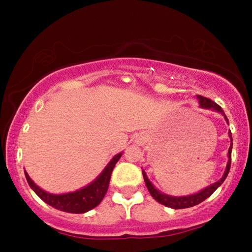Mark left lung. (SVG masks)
I'll return each instance as SVG.
<instances>
[{
  "instance_id": "1",
  "label": "left lung",
  "mask_w": 252,
  "mask_h": 252,
  "mask_svg": "<svg viewBox=\"0 0 252 252\" xmlns=\"http://www.w3.org/2000/svg\"><path fill=\"white\" fill-rule=\"evenodd\" d=\"M197 98L199 101V106H201L202 109L213 110V111L221 113L226 122L228 123V119H227L225 112H223V110L220 108L217 103H215L213 101H211V99L206 98V97H204V96H201V95H197ZM228 135L230 137V147L228 149V154H227V156H228V160H227L225 173H223V175L220 180L215 182V184L210 185L209 187H205L204 189H202L201 191L195 192V194H191L188 196H171V195L164 194V192L158 190V189L155 187L153 184H151V181L149 180V179H148L146 172L142 170L144 182H146V186H147L148 190H149V192H150V195L153 196V197L156 199L158 203H160V204L168 206V208H172V209L191 208V206H195V205L199 204V203H202L203 201H205L206 198L210 197V196H211L213 192L217 190V188H218L219 186H221V184L225 181V179L227 178V175H228V173H229L230 161H232V148H233V139H232V133H230V130L228 132Z\"/></svg>"
}]
</instances>
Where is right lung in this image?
Here are the masks:
<instances>
[{"label":"right lung","mask_w":252,"mask_h":252,"mask_svg":"<svg viewBox=\"0 0 252 252\" xmlns=\"http://www.w3.org/2000/svg\"><path fill=\"white\" fill-rule=\"evenodd\" d=\"M122 155L123 153L116 155L109 161V164L102 171V173L94 181H92L91 184L86 186V187L79 189V190L65 192V194L60 195L51 194V192L41 189L39 186L34 184V181L27 174V172H25L26 180L29 182L30 187L47 204L60 210V211L68 213H85L89 211V210L96 208L102 202L103 197H104L106 191H108L113 167H115L117 161L119 160V158L122 157Z\"/></svg>","instance_id":"1"}]
</instances>
